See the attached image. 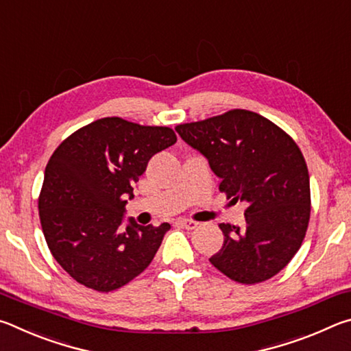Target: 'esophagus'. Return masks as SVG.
Returning <instances> with one entry per match:
<instances>
[{"mask_svg":"<svg viewBox=\"0 0 351 351\" xmlns=\"http://www.w3.org/2000/svg\"><path fill=\"white\" fill-rule=\"evenodd\" d=\"M180 224H181V226H184V228L189 229V230H193V229H197V228H198V224H199V223L193 221V219H180Z\"/></svg>","mask_w":351,"mask_h":351,"instance_id":"esophagus-1","label":"esophagus"}]
</instances>
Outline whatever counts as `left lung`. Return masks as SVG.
Segmentation results:
<instances>
[{
    "instance_id": "obj_1",
    "label": "left lung",
    "mask_w": 351,
    "mask_h": 351,
    "mask_svg": "<svg viewBox=\"0 0 351 351\" xmlns=\"http://www.w3.org/2000/svg\"><path fill=\"white\" fill-rule=\"evenodd\" d=\"M175 130L209 161L219 190L247 204L243 228L219 224L224 243L210 263L245 285L274 277L299 251L310 221V175L300 148L276 123L247 110Z\"/></svg>"
}]
</instances>
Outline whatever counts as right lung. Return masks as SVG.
Segmentation results:
<instances>
[{
    "mask_svg": "<svg viewBox=\"0 0 351 351\" xmlns=\"http://www.w3.org/2000/svg\"><path fill=\"white\" fill-rule=\"evenodd\" d=\"M176 142L169 127L104 117L64 139L52 153L38 198L41 229L57 263L80 285L108 293L152 263L169 223L141 226L127 198L154 154Z\"/></svg>",
    "mask_w": 351,
    "mask_h": 351,
    "instance_id": "obj_1",
    "label": "right lung"
}]
</instances>
